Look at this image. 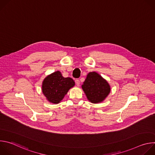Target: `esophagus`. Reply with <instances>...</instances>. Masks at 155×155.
<instances>
[{
    "label": "esophagus",
    "instance_id": "obj_1",
    "mask_svg": "<svg viewBox=\"0 0 155 155\" xmlns=\"http://www.w3.org/2000/svg\"><path fill=\"white\" fill-rule=\"evenodd\" d=\"M75 83H76V84H77V86H80V80H79V79H76L75 80Z\"/></svg>",
    "mask_w": 155,
    "mask_h": 155
}]
</instances>
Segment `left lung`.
I'll return each instance as SVG.
<instances>
[{
    "mask_svg": "<svg viewBox=\"0 0 155 155\" xmlns=\"http://www.w3.org/2000/svg\"><path fill=\"white\" fill-rule=\"evenodd\" d=\"M81 87L87 99L94 104L102 102L110 92L108 82L95 72L87 75Z\"/></svg>",
    "mask_w": 155,
    "mask_h": 155,
    "instance_id": "obj_1",
    "label": "left lung"
}]
</instances>
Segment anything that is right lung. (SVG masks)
Masks as SVG:
<instances>
[{
    "label": "right lung",
    "instance_id": "right-lung-1",
    "mask_svg": "<svg viewBox=\"0 0 155 155\" xmlns=\"http://www.w3.org/2000/svg\"><path fill=\"white\" fill-rule=\"evenodd\" d=\"M75 81L70 77L64 78L59 71L48 75L42 83V92L51 103L58 104L74 86Z\"/></svg>",
    "mask_w": 155,
    "mask_h": 155
}]
</instances>
